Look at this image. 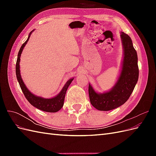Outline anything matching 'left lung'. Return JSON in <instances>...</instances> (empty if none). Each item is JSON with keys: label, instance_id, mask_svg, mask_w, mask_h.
I'll use <instances>...</instances> for the list:
<instances>
[{"label": "left lung", "instance_id": "1", "mask_svg": "<svg viewBox=\"0 0 156 156\" xmlns=\"http://www.w3.org/2000/svg\"><path fill=\"white\" fill-rule=\"evenodd\" d=\"M124 47V60L121 74L118 82L111 91L98 94L91 85L88 86L89 98L91 104L99 111L112 110L123 105L130 97L139 78L137 55L131 37L121 32Z\"/></svg>", "mask_w": 156, "mask_h": 156}]
</instances>
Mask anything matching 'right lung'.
Returning a JSON list of instances; mask_svg holds the SVG:
<instances>
[{
    "instance_id": "right-lung-1",
    "label": "right lung",
    "mask_w": 156,
    "mask_h": 156,
    "mask_svg": "<svg viewBox=\"0 0 156 156\" xmlns=\"http://www.w3.org/2000/svg\"><path fill=\"white\" fill-rule=\"evenodd\" d=\"M32 32H30L28 39L27 40V41L25 42V43L22 45L20 51H19L16 66V77L17 79V81L19 82V84H20V86L21 88V90L23 92V94H24V96H25L28 101H29L32 105L35 107L37 108H39L40 110H41L45 112H56L58 111L60 108L63 107L66 93L67 89L69 86L70 83L73 81V79H69L67 81V83H66L65 86L63 87L62 90H61L60 94H58L56 97L53 98L44 99L43 98L37 97L35 95H33L30 92H29V90H28L25 87V84L23 83V80L21 77L20 70V56L23 51V49L24 48L26 44L27 43V41H29V37L31 34Z\"/></svg>"
}]
</instances>
